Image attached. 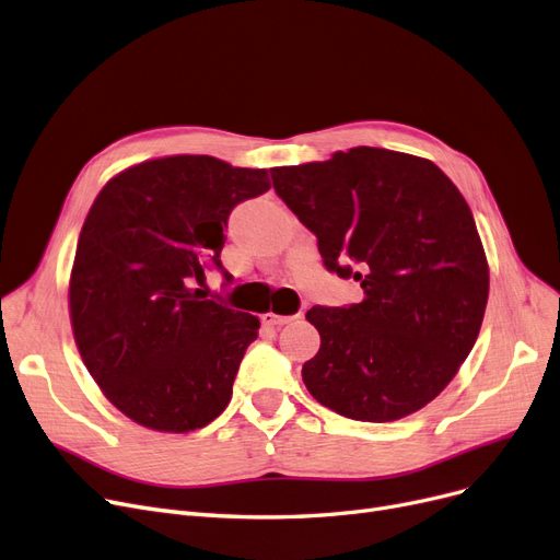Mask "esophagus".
<instances>
[{
    "instance_id": "obj_1",
    "label": "esophagus",
    "mask_w": 560,
    "mask_h": 560,
    "mask_svg": "<svg viewBox=\"0 0 560 560\" xmlns=\"http://www.w3.org/2000/svg\"><path fill=\"white\" fill-rule=\"evenodd\" d=\"M301 314H296V316H284V314H273V312H266L261 318L269 326H284V324H291L294 322V318H299Z\"/></svg>"
}]
</instances>
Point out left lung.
Here are the masks:
<instances>
[{"mask_svg":"<svg viewBox=\"0 0 560 560\" xmlns=\"http://www.w3.org/2000/svg\"><path fill=\"white\" fill-rule=\"evenodd\" d=\"M316 234L326 269L360 282L349 307H312L322 349L303 364L318 404L358 421L421 410L451 383L483 324L490 271L471 209L433 162L351 148L271 168Z\"/></svg>","mask_w":560,"mask_h":560,"instance_id":"8db88e82","label":"left lung"}]
</instances>
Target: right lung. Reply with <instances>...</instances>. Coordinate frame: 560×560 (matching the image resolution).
<instances>
[{"label":"right lung","instance_id":"1","mask_svg":"<svg viewBox=\"0 0 560 560\" xmlns=\"http://www.w3.org/2000/svg\"><path fill=\"white\" fill-rule=\"evenodd\" d=\"M271 189L264 168L175 154L97 194L70 273V322L102 394L131 421L189 433L230 404L259 318L202 296L221 269L230 211Z\"/></svg>","mask_w":560,"mask_h":560}]
</instances>
